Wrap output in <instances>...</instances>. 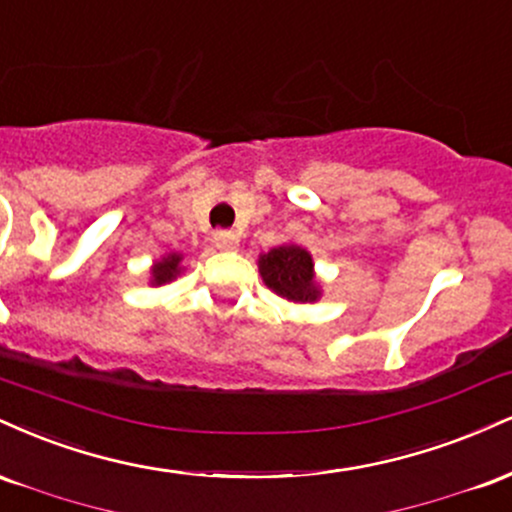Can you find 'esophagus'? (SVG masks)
Here are the masks:
<instances>
[{"instance_id":"34e87169","label":"esophagus","mask_w":512,"mask_h":512,"mask_svg":"<svg viewBox=\"0 0 512 512\" xmlns=\"http://www.w3.org/2000/svg\"><path fill=\"white\" fill-rule=\"evenodd\" d=\"M215 246H218L220 251H234L239 246V234H234L230 230H220L215 232Z\"/></svg>"}]
</instances>
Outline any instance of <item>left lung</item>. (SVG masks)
Instances as JSON below:
<instances>
[{
  "label": "left lung",
  "instance_id": "8db88e82",
  "mask_svg": "<svg viewBox=\"0 0 512 512\" xmlns=\"http://www.w3.org/2000/svg\"><path fill=\"white\" fill-rule=\"evenodd\" d=\"M263 282L280 297L290 302H316L318 287L314 285V261L302 246H278L258 258Z\"/></svg>",
  "mask_w": 512,
  "mask_h": 512
}]
</instances>
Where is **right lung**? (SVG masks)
<instances>
[{
	"label": "right lung",
	"instance_id": "1",
	"mask_svg": "<svg viewBox=\"0 0 512 512\" xmlns=\"http://www.w3.org/2000/svg\"><path fill=\"white\" fill-rule=\"evenodd\" d=\"M179 261H182V256L170 254L167 258H162L160 263H155V266H153V285H165V282H170L174 275L179 273Z\"/></svg>",
	"mask_w": 512,
	"mask_h": 512
}]
</instances>
